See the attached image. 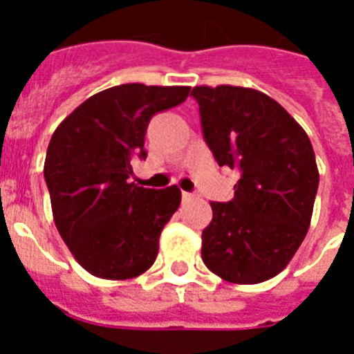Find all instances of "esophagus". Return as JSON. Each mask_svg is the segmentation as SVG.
I'll use <instances>...</instances> for the list:
<instances>
[{
    "label": "esophagus",
    "mask_w": 354,
    "mask_h": 354,
    "mask_svg": "<svg viewBox=\"0 0 354 354\" xmlns=\"http://www.w3.org/2000/svg\"><path fill=\"white\" fill-rule=\"evenodd\" d=\"M182 198H183V202H191V200L194 198V194H191V193H182Z\"/></svg>",
    "instance_id": "34e87169"
}]
</instances>
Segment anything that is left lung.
<instances>
[{"label": "left lung", "instance_id": "obj_1", "mask_svg": "<svg viewBox=\"0 0 354 354\" xmlns=\"http://www.w3.org/2000/svg\"><path fill=\"white\" fill-rule=\"evenodd\" d=\"M191 95L216 163L241 172L235 196L211 204L202 259L236 285L272 279L310 226L319 183L310 139L279 102L252 88L196 86Z\"/></svg>", "mask_w": 354, "mask_h": 354}]
</instances>
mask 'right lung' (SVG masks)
Here are the masks:
<instances>
[{
    "label": "right lung",
    "mask_w": 354,
    "mask_h": 354,
    "mask_svg": "<svg viewBox=\"0 0 354 354\" xmlns=\"http://www.w3.org/2000/svg\"><path fill=\"white\" fill-rule=\"evenodd\" d=\"M187 86L121 84L91 95L53 133L46 176L53 218L69 252L91 275L132 279L154 264L161 230L182 202L176 185L128 182L132 158H147L152 115L182 104Z\"/></svg>",
    "instance_id": "1"
}]
</instances>
